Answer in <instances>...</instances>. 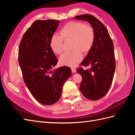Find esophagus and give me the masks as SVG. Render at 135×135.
<instances>
[{"label":"esophagus","mask_w":135,"mask_h":135,"mask_svg":"<svg viewBox=\"0 0 135 135\" xmlns=\"http://www.w3.org/2000/svg\"><path fill=\"white\" fill-rule=\"evenodd\" d=\"M71 69V71H72L73 73H75V72L76 71V69H75V68H72Z\"/></svg>","instance_id":"esophagus-1"}]
</instances>
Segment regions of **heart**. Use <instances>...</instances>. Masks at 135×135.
Segmentation results:
<instances>
[{
  "instance_id": "obj_1",
  "label": "heart",
  "mask_w": 135,
  "mask_h": 135,
  "mask_svg": "<svg viewBox=\"0 0 135 135\" xmlns=\"http://www.w3.org/2000/svg\"><path fill=\"white\" fill-rule=\"evenodd\" d=\"M60 34H54L50 39L52 51L60 55L64 50V40H71V47L73 50L61 56L60 62L65 66L74 67L83 59V53L90 51L95 40V31L92 26L83 22L71 21L64 25Z\"/></svg>"
}]
</instances>
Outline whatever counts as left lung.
<instances>
[{
    "mask_svg": "<svg viewBox=\"0 0 135 135\" xmlns=\"http://www.w3.org/2000/svg\"><path fill=\"white\" fill-rule=\"evenodd\" d=\"M77 20H84L91 24L95 31V40L81 66L90 69H77V73L82 76L80 91L88 99L97 100L105 96L112 84L115 70L114 46L107 30L100 20L91 15L76 16Z\"/></svg>",
    "mask_w": 135,
    "mask_h": 135,
    "instance_id": "8db88e82",
    "label": "left lung"
}]
</instances>
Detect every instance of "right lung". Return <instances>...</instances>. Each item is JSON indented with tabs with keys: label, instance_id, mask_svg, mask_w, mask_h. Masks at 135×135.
I'll return each mask as SVG.
<instances>
[{
	"label": "right lung",
	"instance_id": "obj_1",
	"mask_svg": "<svg viewBox=\"0 0 135 135\" xmlns=\"http://www.w3.org/2000/svg\"><path fill=\"white\" fill-rule=\"evenodd\" d=\"M59 20H36L23 34L19 46L18 62L23 79L35 99L50 105L61 97L63 85L71 75L66 66L52 69L58 59L50 47V39L58 27Z\"/></svg>",
	"mask_w": 135,
	"mask_h": 135
}]
</instances>
